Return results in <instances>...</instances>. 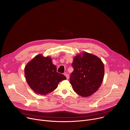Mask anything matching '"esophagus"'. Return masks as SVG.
<instances>
[{
    "instance_id": "esophagus-1",
    "label": "esophagus",
    "mask_w": 130,
    "mask_h": 130,
    "mask_svg": "<svg viewBox=\"0 0 130 130\" xmlns=\"http://www.w3.org/2000/svg\"><path fill=\"white\" fill-rule=\"evenodd\" d=\"M64 75H65V76L66 77V78L68 79H69V74H68L67 73H64Z\"/></svg>"
}]
</instances>
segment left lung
Instances as JSON below:
<instances>
[{
	"label": "left lung",
	"instance_id": "8db88e82",
	"mask_svg": "<svg viewBox=\"0 0 130 130\" xmlns=\"http://www.w3.org/2000/svg\"><path fill=\"white\" fill-rule=\"evenodd\" d=\"M78 55L73 59L74 71L70 76V83L74 91L83 97L89 96L100 87L103 79L104 67L97 56L87 53Z\"/></svg>",
	"mask_w": 130,
	"mask_h": 130
}]
</instances>
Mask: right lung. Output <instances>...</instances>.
<instances>
[{
    "label": "right lung",
    "mask_w": 130,
    "mask_h": 130,
    "mask_svg": "<svg viewBox=\"0 0 130 130\" xmlns=\"http://www.w3.org/2000/svg\"><path fill=\"white\" fill-rule=\"evenodd\" d=\"M25 75L27 82L37 94L46 95L57 88L58 83L66 79L65 75L57 72L50 57L42 55L35 56L26 65Z\"/></svg>",
    "instance_id": "1"
}]
</instances>
